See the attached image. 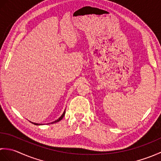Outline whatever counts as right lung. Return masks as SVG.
Wrapping results in <instances>:
<instances>
[{
  "instance_id": "right-lung-1",
  "label": "right lung",
  "mask_w": 161,
  "mask_h": 161,
  "mask_svg": "<svg viewBox=\"0 0 161 161\" xmlns=\"http://www.w3.org/2000/svg\"><path fill=\"white\" fill-rule=\"evenodd\" d=\"M65 114H66V109H65L64 113L62 114V115H61L59 118H58L57 119H56V120H54V121L50 123V124H54V123H56V122H59V121L61 120V119H62V118H64V116ZM32 124H34V125H42V124H38V123H35V122H32ZM48 124H50V123H48Z\"/></svg>"
}]
</instances>
